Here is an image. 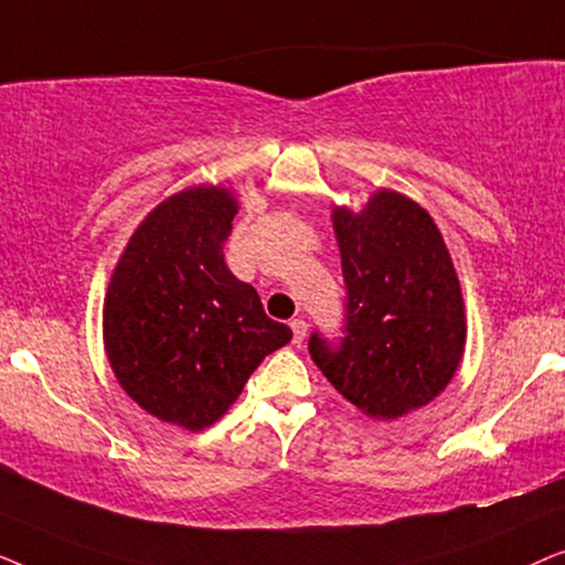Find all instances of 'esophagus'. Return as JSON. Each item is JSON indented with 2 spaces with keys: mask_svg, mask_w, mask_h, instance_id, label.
<instances>
[{
  "mask_svg": "<svg viewBox=\"0 0 565 565\" xmlns=\"http://www.w3.org/2000/svg\"><path fill=\"white\" fill-rule=\"evenodd\" d=\"M290 329H292V342L300 344L306 339V331H308V323L303 319H292L290 321Z\"/></svg>",
  "mask_w": 565,
  "mask_h": 565,
  "instance_id": "34e87169",
  "label": "esophagus"
}]
</instances>
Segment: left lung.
<instances>
[{
	"label": "left lung",
	"instance_id": "1",
	"mask_svg": "<svg viewBox=\"0 0 565 565\" xmlns=\"http://www.w3.org/2000/svg\"><path fill=\"white\" fill-rule=\"evenodd\" d=\"M347 285V337L308 350L327 381L370 419L427 406L466 352V303L437 223L412 198L377 190L362 211L334 205Z\"/></svg>",
	"mask_w": 565,
	"mask_h": 565
}]
</instances>
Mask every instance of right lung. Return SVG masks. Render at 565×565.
<instances>
[{"label": "right lung", "mask_w": 565, "mask_h": 565, "mask_svg": "<svg viewBox=\"0 0 565 565\" xmlns=\"http://www.w3.org/2000/svg\"><path fill=\"white\" fill-rule=\"evenodd\" d=\"M236 213V195L218 184L161 200L128 238L105 292L103 339L120 388L190 431L218 422L259 362L292 339L223 262Z\"/></svg>", "instance_id": "1"}]
</instances>
